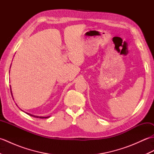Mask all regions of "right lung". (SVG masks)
<instances>
[{"mask_svg": "<svg viewBox=\"0 0 154 154\" xmlns=\"http://www.w3.org/2000/svg\"><path fill=\"white\" fill-rule=\"evenodd\" d=\"M9 73H10V71H9ZM11 87V86H10ZM11 94H12V91H11ZM23 111V110H22ZM26 113L27 114H28V115H30V116H34V117H35V118H39V119H47V118H49L50 116H35V115H33V114H30V113H28V112H26Z\"/></svg>", "mask_w": 154, "mask_h": 154, "instance_id": "right-lung-1", "label": "right lung"}]
</instances>
